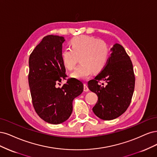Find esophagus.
<instances>
[{"mask_svg": "<svg viewBox=\"0 0 157 157\" xmlns=\"http://www.w3.org/2000/svg\"><path fill=\"white\" fill-rule=\"evenodd\" d=\"M83 90H84V91H85V92H87L89 90V89L88 88V86L86 83H84V85H83Z\"/></svg>", "mask_w": 157, "mask_h": 157, "instance_id": "esophagus-1", "label": "esophagus"}]
</instances>
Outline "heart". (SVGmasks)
<instances>
[{"instance_id":"obj_1","label":"heart","mask_w":157,"mask_h":157,"mask_svg":"<svg viewBox=\"0 0 157 157\" xmlns=\"http://www.w3.org/2000/svg\"><path fill=\"white\" fill-rule=\"evenodd\" d=\"M70 48L61 53L62 62L68 70H73L80 59L81 64L72 73L71 77L87 79L93 72L98 74L105 67L109 55L108 44L104 40L87 35L74 37L70 42Z\"/></svg>"}]
</instances>
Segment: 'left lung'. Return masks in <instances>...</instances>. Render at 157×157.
<instances>
[{
	"label": "left lung",
	"mask_w": 157,
	"mask_h": 157,
	"mask_svg": "<svg viewBox=\"0 0 157 157\" xmlns=\"http://www.w3.org/2000/svg\"><path fill=\"white\" fill-rule=\"evenodd\" d=\"M104 69L94 79L88 82V87L98 96L93 108L94 113L103 120L117 118L127 109L134 90L133 65L124 48L115 44ZM100 80L107 83L98 85Z\"/></svg>",
	"instance_id": "8db88e82"
}]
</instances>
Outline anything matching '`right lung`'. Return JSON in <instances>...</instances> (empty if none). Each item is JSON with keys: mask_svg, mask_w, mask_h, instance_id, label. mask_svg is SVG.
Wrapping results in <instances>:
<instances>
[{"mask_svg": "<svg viewBox=\"0 0 157 157\" xmlns=\"http://www.w3.org/2000/svg\"><path fill=\"white\" fill-rule=\"evenodd\" d=\"M64 40L56 35L44 37L29 60V84L34 108L40 118L53 124L63 123L70 117L74 99L83 90V83L75 78L57 87L67 77L61 59Z\"/></svg>", "mask_w": 157, "mask_h": 157, "instance_id": "obj_1", "label": "right lung"}]
</instances>
